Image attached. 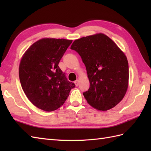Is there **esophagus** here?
<instances>
[{
	"label": "esophagus",
	"mask_w": 151,
	"mask_h": 151,
	"mask_svg": "<svg viewBox=\"0 0 151 151\" xmlns=\"http://www.w3.org/2000/svg\"><path fill=\"white\" fill-rule=\"evenodd\" d=\"M75 85L76 86H78V84H79V81H78V80H76V81H75Z\"/></svg>",
	"instance_id": "esophagus-1"
}]
</instances>
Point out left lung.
Wrapping results in <instances>:
<instances>
[{
  "mask_svg": "<svg viewBox=\"0 0 151 151\" xmlns=\"http://www.w3.org/2000/svg\"><path fill=\"white\" fill-rule=\"evenodd\" d=\"M86 66L89 88L83 93L88 104L98 110L115 107L124 97L129 86V63L126 56L104 34L83 37L74 41Z\"/></svg>",
  "mask_w": 151,
  "mask_h": 151,
  "instance_id": "1",
  "label": "left lung"
}]
</instances>
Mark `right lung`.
<instances>
[{
  "label": "right lung",
  "mask_w": 151,
  "mask_h": 151,
  "mask_svg": "<svg viewBox=\"0 0 151 151\" xmlns=\"http://www.w3.org/2000/svg\"><path fill=\"white\" fill-rule=\"evenodd\" d=\"M72 41L43 38L32 45L22 57L19 68L22 88L29 101L41 110H57L75 88L58 66Z\"/></svg>",
  "instance_id": "right-lung-1"
}]
</instances>
